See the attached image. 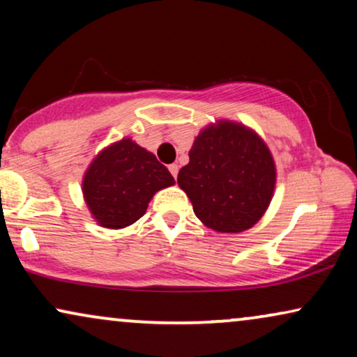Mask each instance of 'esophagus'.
<instances>
[{
	"label": "esophagus",
	"instance_id": "1",
	"mask_svg": "<svg viewBox=\"0 0 357 357\" xmlns=\"http://www.w3.org/2000/svg\"><path fill=\"white\" fill-rule=\"evenodd\" d=\"M169 170H170V174H172V177H174V178H177V174H178V165H177V164H170V165H169Z\"/></svg>",
	"mask_w": 357,
	"mask_h": 357
}]
</instances>
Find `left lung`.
<instances>
[{"instance_id": "left-lung-1", "label": "left lung", "mask_w": 357, "mask_h": 357, "mask_svg": "<svg viewBox=\"0 0 357 357\" xmlns=\"http://www.w3.org/2000/svg\"><path fill=\"white\" fill-rule=\"evenodd\" d=\"M188 155L177 183L204 226L238 234L260 221L275 195L276 164L255 130L219 119L202 128Z\"/></svg>"}]
</instances>
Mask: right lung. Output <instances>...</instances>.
I'll return each mask as SVG.
<instances>
[{
  "label": "right lung",
  "instance_id": "1",
  "mask_svg": "<svg viewBox=\"0 0 357 357\" xmlns=\"http://www.w3.org/2000/svg\"><path fill=\"white\" fill-rule=\"evenodd\" d=\"M175 180L151 151L131 138L110 143L82 175V197L100 227L123 229L138 221L159 190Z\"/></svg>",
  "mask_w": 357,
  "mask_h": 357
}]
</instances>
